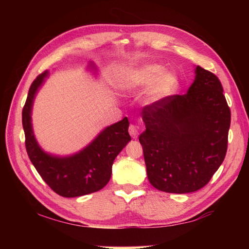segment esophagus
<instances>
[{
  "label": "esophagus",
  "instance_id": "obj_1",
  "mask_svg": "<svg viewBox=\"0 0 249 249\" xmlns=\"http://www.w3.org/2000/svg\"><path fill=\"white\" fill-rule=\"evenodd\" d=\"M128 132H129L130 136H132L133 138H137V136H138V128H137V126L130 125L129 128H128Z\"/></svg>",
  "mask_w": 249,
  "mask_h": 249
}]
</instances>
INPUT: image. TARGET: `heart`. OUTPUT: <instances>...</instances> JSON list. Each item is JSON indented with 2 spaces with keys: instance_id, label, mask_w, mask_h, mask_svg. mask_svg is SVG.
<instances>
[{
  "instance_id": "obj_1",
  "label": "heart",
  "mask_w": 249,
  "mask_h": 249,
  "mask_svg": "<svg viewBox=\"0 0 249 249\" xmlns=\"http://www.w3.org/2000/svg\"><path fill=\"white\" fill-rule=\"evenodd\" d=\"M115 84L124 92H136L150 87L149 101H158L174 95L179 89L180 80L176 72L166 71L162 65L148 62L119 70Z\"/></svg>"
}]
</instances>
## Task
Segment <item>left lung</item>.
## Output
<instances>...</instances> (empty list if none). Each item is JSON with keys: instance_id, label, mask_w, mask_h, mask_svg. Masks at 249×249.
Returning <instances> with one entry per match:
<instances>
[{"instance_id": "obj_1", "label": "left lung", "mask_w": 249, "mask_h": 249, "mask_svg": "<svg viewBox=\"0 0 249 249\" xmlns=\"http://www.w3.org/2000/svg\"><path fill=\"white\" fill-rule=\"evenodd\" d=\"M183 95H171L142 108L140 136L147 177L169 193L197 191L222 165L227 150L231 111L215 74L196 66Z\"/></svg>"}]
</instances>
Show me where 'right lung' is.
I'll return each instance as SVG.
<instances>
[{
    "label": "right lung",
    "mask_w": 249,
    "mask_h": 249,
    "mask_svg": "<svg viewBox=\"0 0 249 249\" xmlns=\"http://www.w3.org/2000/svg\"><path fill=\"white\" fill-rule=\"evenodd\" d=\"M88 70L96 74L93 61ZM49 71L39 74L29 88L22 113L25 146L34 167L57 195L75 197L101 190L111 179L113 161L130 141L127 117L105 127L84 148L69 156H58L45 151L37 142L32 124L33 105L36 94L45 83Z\"/></svg>",
    "instance_id": "right-lung-1"
}]
</instances>
